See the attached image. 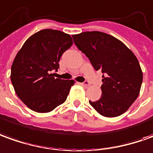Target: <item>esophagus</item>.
<instances>
[{"label":"esophagus","instance_id":"1","mask_svg":"<svg viewBox=\"0 0 153 153\" xmlns=\"http://www.w3.org/2000/svg\"><path fill=\"white\" fill-rule=\"evenodd\" d=\"M82 87H90V84L87 82H82V83H80Z\"/></svg>","mask_w":153,"mask_h":153}]
</instances>
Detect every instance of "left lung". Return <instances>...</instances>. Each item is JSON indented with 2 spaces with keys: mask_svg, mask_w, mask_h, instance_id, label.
Masks as SVG:
<instances>
[{
  "mask_svg": "<svg viewBox=\"0 0 153 153\" xmlns=\"http://www.w3.org/2000/svg\"><path fill=\"white\" fill-rule=\"evenodd\" d=\"M76 46L90 60L96 71H102V97L89 103L106 117L127 111L137 98L143 82V71L137 58L125 44L101 31L72 35Z\"/></svg>",
  "mask_w": 153,
  "mask_h": 153,
  "instance_id": "obj_1",
  "label": "left lung"
}]
</instances>
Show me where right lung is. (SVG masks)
<instances>
[{"label":"right lung","instance_id":"add662e5","mask_svg":"<svg viewBox=\"0 0 153 153\" xmlns=\"http://www.w3.org/2000/svg\"><path fill=\"white\" fill-rule=\"evenodd\" d=\"M73 44L69 34L52 29L30 36L15 57L10 80L16 94L26 107L46 113L63 102L74 85V80L55 78L59 61Z\"/></svg>","mask_w":153,"mask_h":153}]
</instances>
